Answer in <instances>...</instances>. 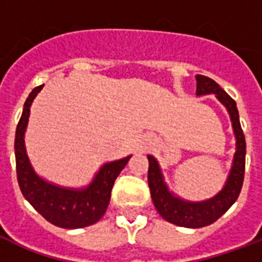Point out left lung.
<instances>
[{"instance_id":"left-lung-1","label":"left lung","mask_w":262,"mask_h":262,"mask_svg":"<svg viewBox=\"0 0 262 262\" xmlns=\"http://www.w3.org/2000/svg\"><path fill=\"white\" fill-rule=\"evenodd\" d=\"M197 95L215 94L220 102L227 107L231 117L232 126L236 136V152L234 156V166L228 175L227 183L219 194L204 203H187L183 200L175 199L164 185L159 164L155 158L148 156V185L151 190L152 201L155 208L164 220L181 227L200 228L219 219L228 211V208L235 203L241 193L245 178V158H246V141L239 122V114L235 100L216 83L215 80L207 76L197 75Z\"/></svg>"}]
</instances>
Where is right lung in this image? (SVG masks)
I'll use <instances>...</instances> for the list:
<instances>
[{
	"mask_svg": "<svg viewBox=\"0 0 262 262\" xmlns=\"http://www.w3.org/2000/svg\"><path fill=\"white\" fill-rule=\"evenodd\" d=\"M42 88L43 85H39L28 95L16 127L14 156L18 186L27 201L51 224L61 228L87 227L96 223L106 213L113 185L130 156L104 164L94 182L84 190H68L39 178L27 158L24 132L28 122L31 103Z\"/></svg>",
	"mask_w": 262,
	"mask_h": 262,
	"instance_id": "add662e5",
	"label": "right lung"
}]
</instances>
